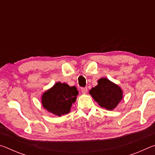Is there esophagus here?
I'll return each mask as SVG.
<instances>
[{"instance_id": "obj_1", "label": "esophagus", "mask_w": 155, "mask_h": 155, "mask_svg": "<svg viewBox=\"0 0 155 155\" xmlns=\"http://www.w3.org/2000/svg\"><path fill=\"white\" fill-rule=\"evenodd\" d=\"M81 91L83 94H86L87 93V87H83L81 88Z\"/></svg>"}]
</instances>
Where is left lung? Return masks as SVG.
I'll return each instance as SVG.
<instances>
[{"instance_id": "left-lung-1", "label": "left lung", "mask_w": 155, "mask_h": 155, "mask_svg": "<svg viewBox=\"0 0 155 155\" xmlns=\"http://www.w3.org/2000/svg\"><path fill=\"white\" fill-rule=\"evenodd\" d=\"M122 90L118 85L106 78H100L98 85L91 88L90 94L103 108L111 111L123 98Z\"/></svg>"}]
</instances>
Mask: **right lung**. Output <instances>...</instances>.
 I'll return each instance as SVG.
<instances>
[{
    "instance_id": "add662e5",
    "label": "right lung",
    "mask_w": 155,
    "mask_h": 155,
    "mask_svg": "<svg viewBox=\"0 0 155 155\" xmlns=\"http://www.w3.org/2000/svg\"><path fill=\"white\" fill-rule=\"evenodd\" d=\"M78 91L75 86L57 82L41 96L43 107L51 114L61 116L68 114L76 101Z\"/></svg>"
}]
</instances>
